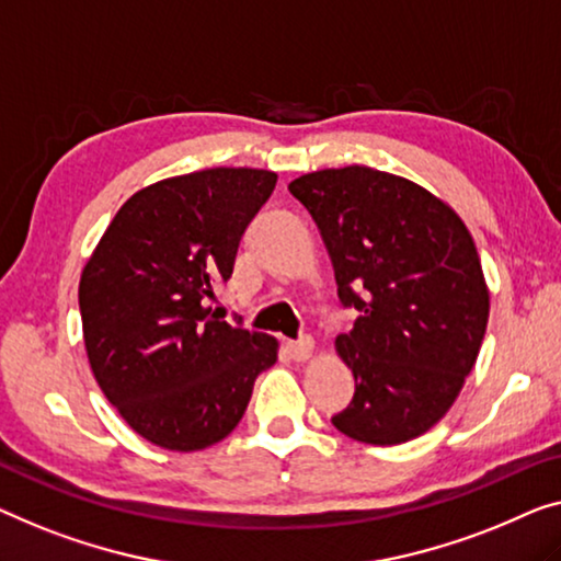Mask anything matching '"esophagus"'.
I'll list each match as a JSON object with an SVG mask.
<instances>
[{
  "instance_id": "34e87169",
  "label": "esophagus",
  "mask_w": 561,
  "mask_h": 561,
  "mask_svg": "<svg viewBox=\"0 0 561 561\" xmlns=\"http://www.w3.org/2000/svg\"><path fill=\"white\" fill-rule=\"evenodd\" d=\"M312 350H314V340L309 337V334H305V337H299L295 342H289V353L297 363H305L307 357L312 355Z\"/></svg>"
}]
</instances>
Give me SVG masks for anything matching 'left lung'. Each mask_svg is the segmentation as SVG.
<instances>
[{
  "label": "left lung",
  "mask_w": 561,
  "mask_h": 561,
  "mask_svg": "<svg viewBox=\"0 0 561 561\" xmlns=\"http://www.w3.org/2000/svg\"><path fill=\"white\" fill-rule=\"evenodd\" d=\"M289 191L322 233L340 302L360 312L334 342L355 396L332 425L370 446L423 436L454 405L486 332L471 233L431 191L367 165L305 173Z\"/></svg>",
  "instance_id": "1"
}]
</instances>
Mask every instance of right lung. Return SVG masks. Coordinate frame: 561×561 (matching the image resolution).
<instances>
[{"instance_id": "add662e5", "label": "right lung", "mask_w": 561, "mask_h": 561, "mask_svg": "<svg viewBox=\"0 0 561 561\" xmlns=\"http://www.w3.org/2000/svg\"><path fill=\"white\" fill-rule=\"evenodd\" d=\"M277 186L262 169H206L133 194L80 277L88 360L138 436L201 450L237 428L277 340L211 312L249 221Z\"/></svg>"}]
</instances>
